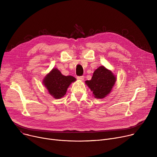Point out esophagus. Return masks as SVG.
Segmentation results:
<instances>
[{
	"instance_id": "obj_1",
	"label": "esophagus",
	"mask_w": 157,
	"mask_h": 157,
	"mask_svg": "<svg viewBox=\"0 0 157 157\" xmlns=\"http://www.w3.org/2000/svg\"><path fill=\"white\" fill-rule=\"evenodd\" d=\"M77 79L83 81L85 79V77L83 76H77Z\"/></svg>"
}]
</instances>
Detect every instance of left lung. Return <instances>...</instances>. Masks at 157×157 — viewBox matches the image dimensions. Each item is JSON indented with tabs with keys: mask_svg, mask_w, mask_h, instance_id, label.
<instances>
[{
	"mask_svg": "<svg viewBox=\"0 0 157 157\" xmlns=\"http://www.w3.org/2000/svg\"><path fill=\"white\" fill-rule=\"evenodd\" d=\"M116 81L113 72L102 65L94 71L92 79L85 83L95 98H103L111 92Z\"/></svg>",
	"mask_w": 157,
	"mask_h": 157,
	"instance_id": "obj_1",
	"label": "left lung"
}]
</instances>
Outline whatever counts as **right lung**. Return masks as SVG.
<instances>
[{"instance_id": "add662e5", "label": "right lung", "mask_w": 157, "mask_h": 157, "mask_svg": "<svg viewBox=\"0 0 157 157\" xmlns=\"http://www.w3.org/2000/svg\"><path fill=\"white\" fill-rule=\"evenodd\" d=\"M76 79L72 76L63 75L59 70L53 68L44 78L43 84L49 94L59 99L65 95L69 85Z\"/></svg>"}]
</instances>
